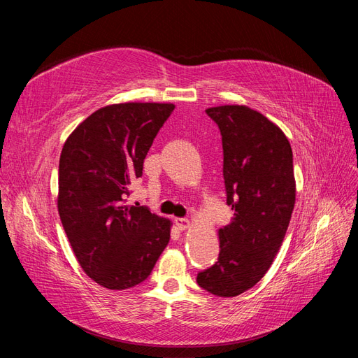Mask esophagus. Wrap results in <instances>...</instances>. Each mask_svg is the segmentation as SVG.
<instances>
[{
    "instance_id": "esophagus-1",
    "label": "esophagus",
    "mask_w": 358,
    "mask_h": 358,
    "mask_svg": "<svg viewBox=\"0 0 358 358\" xmlns=\"http://www.w3.org/2000/svg\"><path fill=\"white\" fill-rule=\"evenodd\" d=\"M175 222H176L179 230H187L188 227H189V221L187 218H176Z\"/></svg>"
}]
</instances>
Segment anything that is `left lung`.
<instances>
[{
  "mask_svg": "<svg viewBox=\"0 0 358 358\" xmlns=\"http://www.w3.org/2000/svg\"><path fill=\"white\" fill-rule=\"evenodd\" d=\"M222 137L224 185L233 221L220 229L218 262L197 284L218 297L252 288L272 266L296 203L292 150L280 128L246 106L206 110Z\"/></svg>",
  "mask_w": 358,
  "mask_h": 358,
  "instance_id": "left-lung-1",
  "label": "left lung"
}]
</instances>
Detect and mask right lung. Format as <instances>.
Masks as SVG:
<instances>
[{
	"label": "right lung",
	"instance_id": "add662e5",
	"mask_svg": "<svg viewBox=\"0 0 358 358\" xmlns=\"http://www.w3.org/2000/svg\"><path fill=\"white\" fill-rule=\"evenodd\" d=\"M175 110L164 103H124L94 112L64 143L58 212L85 273L109 289L142 284L170 241V221L128 206L131 180L159 128Z\"/></svg>",
	"mask_w": 358,
	"mask_h": 358
}]
</instances>
